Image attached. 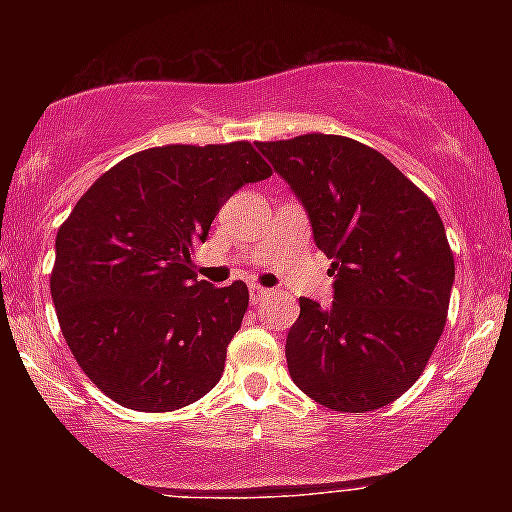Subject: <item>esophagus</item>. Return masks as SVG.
<instances>
[{
  "label": "esophagus",
  "mask_w": 512,
  "mask_h": 512,
  "mask_svg": "<svg viewBox=\"0 0 512 512\" xmlns=\"http://www.w3.org/2000/svg\"><path fill=\"white\" fill-rule=\"evenodd\" d=\"M268 289H263V286H258V284H251L249 286V300H251V305H258L261 303L263 298H268Z\"/></svg>",
  "instance_id": "obj_1"
}]
</instances>
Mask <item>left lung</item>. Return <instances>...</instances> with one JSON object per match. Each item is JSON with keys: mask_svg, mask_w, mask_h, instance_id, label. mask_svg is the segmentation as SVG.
<instances>
[{"mask_svg": "<svg viewBox=\"0 0 512 512\" xmlns=\"http://www.w3.org/2000/svg\"><path fill=\"white\" fill-rule=\"evenodd\" d=\"M331 258L333 305L300 298L286 363L324 408L370 412L408 391L440 340L454 256L433 202L382 153L338 135L258 142Z\"/></svg>", "mask_w": 512, "mask_h": 512, "instance_id": "obj_1", "label": "left lung"}]
</instances>
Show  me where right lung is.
<instances>
[{"instance_id":"right-lung-1","label":"right lung","mask_w":512,"mask_h":512,"mask_svg":"<svg viewBox=\"0 0 512 512\" xmlns=\"http://www.w3.org/2000/svg\"><path fill=\"white\" fill-rule=\"evenodd\" d=\"M270 165L249 142L139 151L83 193L55 237L51 296L76 363L111 401L170 412L223 375L249 305L244 282H198L191 251Z\"/></svg>"}]
</instances>
